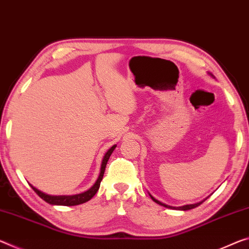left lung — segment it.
<instances>
[{
  "mask_svg": "<svg viewBox=\"0 0 249 249\" xmlns=\"http://www.w3.org/2000/svg\"><path fill=\"white\" fill-rule=\"evenodd\" d=\"M151 197H152V199L154 200V202L157 203V204H160V205H161V206H164V207H167V208H174V210H179V211H188V210H192V208H195V207H197V206H199V205L203 203V202H200V203L193 204V205H185V206H180V207H172V206H168V205H166V204H163V203H160V200H157V199L154 198V197H153L152 195H151Z\"/></svg>",
  "mask_w": 249,
  "mask_h": 249,
  "instance_id": "1",
  "label": "left lung"
}]
</instances>
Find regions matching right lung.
<instances>
[{
    "instance_id": "1",
    "label": "right lung",
    "mask_w": 249,
    "mask_h": 249,
    "mask_svg": "<svg viewBox=\"0 0 249 249\" xmlns=\"http://www.w3.org/2000/svg\"><path fill=\"white\" fill-rule=\"evenodd\" d=\"M116 145H114L110 147L107 153L105 154L103 161H102V166H101V173H100V176H98V178L96 180V183L93 185L92 187H90L89 191H86L84 193H82V194H77V195H72V196H51V195H47L45 193H42L41 191H38L37 188L33 187L32 185H31V187L33 188V191L36 193V194L41 197L43 200H45L46 203L49 204H52V205H63V206H74V205H80L83 203H86L89 202V200L92 198V197L96 194L98 188H100V185H101V180L103 179V176H104V172H105V167H106V164H107L109 156L112 155V153L114 149H115Z\"/></svg>"
}]
</instances>
